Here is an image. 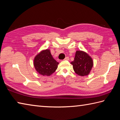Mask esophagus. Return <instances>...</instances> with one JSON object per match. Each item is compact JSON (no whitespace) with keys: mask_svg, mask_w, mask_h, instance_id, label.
<instances>
[{"mask_svg":"<svg viewBox=\"0 0 120 120\" xmlns=\"http://www.w3.org/2000/svg\"><path fill=\"white\" fill-rule=\"evenodd\" d=\"M64 60H68H68H70V58H69V57H65Z\"/></svg>","mask_w":120,"mask_h":120,"instance_id":"obj_1","label":"esophagus"}]
</instances>
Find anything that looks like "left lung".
<instances>
[{
  "mask_svg": "<svg viewBox=\"0 0 120 120\" xmlns=\"http://www.w3.org/2000/svg\"><path fill=\"white\" fill-rule=\"evenodd\" d=\"M73 70L79 76H87L90 74L93 66L92 58L88 53L82 50L76 52L74 60L71 63Z\"/></svg>",
  "mask_w": 120,
  "mask_h": 120,
  "instance_id": "8db88e82",
  "label": "left lung"
}]
</instances>
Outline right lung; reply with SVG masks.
Here are the masks:
<instances>
[{"mask_svg":"<svg viewBox=\"0 0 120 120\" xmlns=\"http://www.w3.org/2000/svg\"><path fill=\"white\" fill-rule=\"evenodd\" d=\"M58 64L48 49L41 50L34 58L35 69L39 74L43 76H49L52 75L57 69Z\"/></svg>","mask_w":120,"mask_h":120,"instance_id":"right-lung-1","label":"right lung"}]
</instances>
